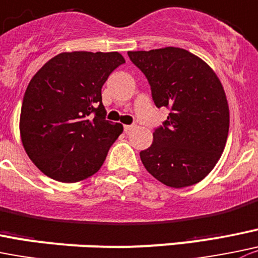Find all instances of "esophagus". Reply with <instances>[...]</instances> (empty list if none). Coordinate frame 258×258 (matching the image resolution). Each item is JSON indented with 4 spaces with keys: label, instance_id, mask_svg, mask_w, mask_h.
<instances>
[{
    "label": "esophagus",
    "instance_id": "1",
    "mask_svg": "<svg viewBox=\"0 0 258 258\" xmlns=\"http://www.w3.org/2000/svg\"><path fill=\"white\" fill-rule=\"evenodd\" d=\"M134 128H135L134 124H124V126H123V130H124V132H126V134L131 132Z\"/></svg>",
    "mask_w": 258,
    "mask_h": 258
}]
</instances>
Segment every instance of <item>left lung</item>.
<instances>
[{
	"instance_id": "1",
	"label": "left lung",
	"mask_w": 258,
	"mask_h": 258,
	"mask_svg": "<svg viewBox=\"0 0 258 258\" xmlns=\"http://www.w3.org/2000/svg\"><path fill=\"white\" fill-rule=\"evenodd\" d=\"M128 56L149 81L155 106L170 109L151 146L140 152L142 164L167 186L197 184L216 166L228 137L221 81L206 61L180 47L128 51Z\"/></svg>"
}]
</instances>
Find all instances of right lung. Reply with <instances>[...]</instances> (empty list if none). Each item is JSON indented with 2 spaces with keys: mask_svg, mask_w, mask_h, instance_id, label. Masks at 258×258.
Instances as JSON below:
<instances>
[{
  "mask_svg": "<svg viewBox=\"0 0 258 258\" xmlns=\"http://www.w3.org/2000/svg\"><path fill=\"white\" fill-rule=\"evenodd\" d=\"M123 62L117 51L61 52L32 77L20 134L26 154L46 176L77 182L101 169L123 131L106 119L102 87Z\"/></svg>",
  "mask_w": 258,
  "mask_h": 258,
  "instance_id": "obj_1",
  "label": "right lung"
}]
</instances>
